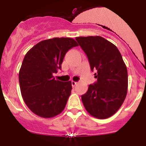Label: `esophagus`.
Here are the masks:
<instances>
[{"instance_id": "1", "label": "esophagus", "mask_w": 146, "mask_h": 146, "mask_svg": "<svg viewBox=\"0 0 146 146\" xmlns=\"http://www.w3.org/2000/svg\"><path fill=\"white\" fill-rule=\"evenodd\" d=\"M71 84H72V86L74 87L75 85L77 84V82H75V81H72L71 82Z\"/></svg>"}]
</instances>
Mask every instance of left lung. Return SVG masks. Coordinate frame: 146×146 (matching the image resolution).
<instances>
[{
  "instance_id": "left-lung-1",
  "label": "left lung",
  "mask_w": 146,
  "mask_h": 146,
  "mask_svg": "<svg viewBox=\"0 0 146 146\" xmlns=\"http://www.w3.org/2000/svg\"><path fill=\"white\" fill-rule=\"evenodd\" d=\"M86 53L96 82L90 84L82 100L93 117L106 119L113 115L124 102L128 90V72L117 46L101 36L77 37Z\"/></svg>"
}]
</instances>
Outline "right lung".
<instances>
[{"mask_svg": "<svg viewBox=\"0 0 146 146\" xmlns=\"http://www.w3.org/2000/svg\"><path fill=\"white\" fill-rule=\"evenodd\" d=\"M78 46L71 38L41 41L25 55L19 71V84L25 103L33 113L44 118L59 115L71 93V82L55 80L65 54Z\"/></svg>", "mask_w": 146, "mask_h": 146, "instance_id": "1", "label": "right lung"}]
</instances>
